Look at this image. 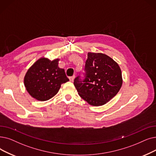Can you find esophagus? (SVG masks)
Wrapping results in <instances>:
<instances>
[{
	"label": "esophagus",
	"mask_w": 156,
	"mask_h": 156,
	"mask_svg": "<svg viewBox=\"0 0 156 156\" xmlns=\"http://www.w3.org/2000/svg\"><path fill=\"white\" fill-rule=\"evenodd\" d=\"M69 80H70V82H73V81H74V76L69 77Z\"/></svg>",
	"instance_id": "1"
}]
</instances>
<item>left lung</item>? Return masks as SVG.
I'll return each instance as SVG.
<instances>
[{"label":"left lung","instance_id":"left-lung-1","mask_svg":"<svg viewBox=\"0 0 156 156\" xmlns=\"http://www.w3.org/2000/svg\"><path fill=\"white\" fill-rule=\"evenodd\" d=\"M85 71L84 78L77 76L74 85L79 96L92 106L105 105L116 96L122 85L119 64L104 53H88Z\"/></svg>","mask_w":156,"mask_h":156}]
</instances>
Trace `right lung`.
<instances>
[{"mask_svg": "<svg viewBox=\"0 0 156 156\" xmlns=\"http://www.w3.org/2000/svg\"><path fill=\"white\" fill-rule=\"evenodd\" d=\"M59 58L50 60L41 57L28 69L24 85L30 96L38 101H47L57 94L62 83L68 82L64 69L58 66Z\"/></svg>", "mask_w": 156, "mask_h": 156, "instance_id": "obj_1", "label": "right lung"}]
</instances>
